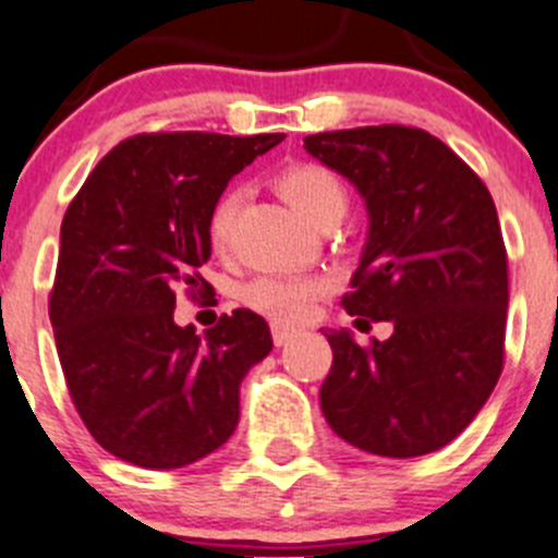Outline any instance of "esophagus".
<instances>
[{
  "label": "esophagus",
  "mask_w": 558,
  "mask_h": 558,
  "mask_svg": "<svg viewBox=\"0 0 558 558\" xmlns=\"http://www.w3.org/2000/svg\"><path fill=\"white\" fill-rule=\"evenodd\" d=\"M270 333H274L276 348H282V344H288L295 337V328L284 326V323H270Z\"/></svg>",
  "instance_id": "1"
}]
</instances>
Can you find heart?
Listing matches in <instances>:
<instances>
[{"label":"heart","instance_id":"obj_1","mask_svg":"<svg viewBox=\"0 0 558 558\" xmlns=\"http://www.w3.org/2000/svg\"><path fill=\"white\" fill-rule=\"evenodd\" d=\"M276 185L312 227L323 225L326 219H342L348 210V194H344L342 180L320 163H293V167L282 169ZM235 208L238 196L232 191L216 199L208 216L214 248H225L230 241ZM323 290H326V282L317 276H257L243 284L241 301L248 310L263 312L279 323H299L310 315L312 304Z\"/></svg>","mask_w":558,"mask_h":558}]
</instances>
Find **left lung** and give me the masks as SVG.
Wrapping results in <instances>:
<instances>
[{"label": "left lung", "mask_w": 558, "mask_h": 558, "mask_svg": "<svg viewBox=\"0 0 558 558\" xmlns=\"http://www.w3.org/2000/svg\"><path fill=\"white\" fill-rule=\"evenodd\" d=\"M367 208V241L342 299L353 326L389 320L362 344L326 328L333 364L320 386L328 427L362 452L418 458L454 441L504 364L507 248L480 178L422 129L367 125L304 140Z\"/></svg>", "instance_id": "8db88e82"}]
</instances>
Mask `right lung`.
<instances>
[{
    "instance_id": "right-lung-1",
    "label": "right lung",
    "mask_w": 558,
    "mask_h": 558,
    "mask_svg": "<svg viewBox=\"0 0 558 558\" xmlns=\"http://www.w3.org/2000/svg\"><path fill=\"white\" fill-rule=\"evenodd\" d=\"M284 134H142L100 158L68 208L49 315L73 405L95 441L140 469H183L227 444L241 380L274 348L257 312L196 333L174 293H214L208 216Z\"/></svg>"
}]
</instances>
